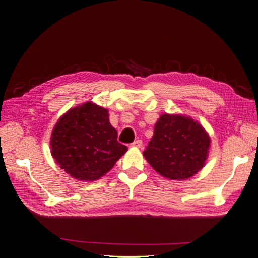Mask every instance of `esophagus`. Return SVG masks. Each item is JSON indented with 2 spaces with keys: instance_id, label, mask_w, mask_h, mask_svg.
<instances>
[{
  "instance_id": "esophagus-1",
  "label": "esophagus",
  "mask_w": 258,
  "mask_h": 258,
  "mask_svg": "<svg viewBox=\"0 0 258 258\" xmlns=\"http://www.w3.org/2000/svg\"><path fill=\"white\" fill-rule=\"evenodd\" d=\"M131 147H134V148H141L142 147V141L141 140H137V141H134Z\"/></svg>"
}]
</instances>
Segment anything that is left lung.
I'll return each instance as SVG.
<instances>
[{"label":"left lung","instance_id":"1","mask_svg":"<svg viewBox=\"0 0 258 258\" xmlns=\"http://www.w3.org/2000/svg\"><path fill=\"white\" fill-rule=\"evenodd\" d=\"M209 143L208 133L198 121L182 115L163 113L143 156L161 176L186 180L205 166Z\"/></svg>","mask_w":258,"mask_h":258}]
</instances>
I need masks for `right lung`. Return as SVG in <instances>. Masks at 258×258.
Masks as SVG:
<instances>
[{
	"label": "right lung",
	"mask_w": 258,
	"mask_h": 258,
	"mask_svg": "<svg viewBox=\"0 0 258 258\" xmlns=\"http://www.w3.org/2000/svg\"><path fill=\"white\" fill-rule=\"evenodd\" d=\"M50 146L55 163L81 181L98 180L127 151L117 141L107 109L92 102L69 109L60 117Z\"/></svg>",
	"instance_id": "obj_1"
}]
</instances>
